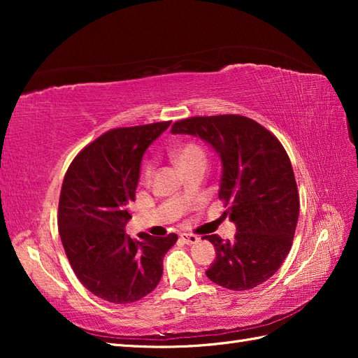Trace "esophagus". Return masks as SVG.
Instances as JSON below:
<instances>
[{
	"label": "esophagus",
	"mask_w": 358,
	"mask_h": 358,
	"mask_svg": "<svg viewBox=\"0 0 358 358\" xmlns=\"http://www.w3.org/2000/svg\"><path fill=\"white\" fill-rule=\"evenodd\" d=\"M181 237V240H183L186 245H196V243L200 241V237H196V235H194V234H181L180 235Z\"/></svg>",
	"instance_id": "esophagus-1"
}]
</instances>
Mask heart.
<instances>
[{
  "label": "heart",
  "mask_w": 358,
  "mask_h": 358,
  "mask_svg": "<svg viewBox=\"0 0 358 358\" xmlns=\"http://www.w3.org/2000/svg\"><path fill=\"white\" fill-rule=\"evenodd\" d=\"M172 158L175 164H177L180 169H183L186 166H191L194 163H206V154H204L203 148L195 143H187L183 144L172 152ZM152 175V164H146L144 167V177L149 178Z\"/></svg>",
  "instance_id": "b5f03b06"
}]
</instances>
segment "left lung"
Returning <instances> with one entry per match:
<instances>
[{
	"label": "left lung",
	"instance_id": "1",
	"mask_svg": "<svg viewBox=\"0 0 358 358\" xmlns=\"http://www.w3.org/2000/svg\"><path fill=\"white\" fill-rule=\"evenodd\" d=\"M173 135L199 136L222 162L218 196L237 227L234 241L206 235L217 257L206 275L232 291H246L271 278L292 246L300 200L286 150L268 129L241 115L194 117L177 121Z\"/></svg>",
	"mask_w": 358,
	"mask_h": 358
}]
</instances>
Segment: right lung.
I'll return each instance as SVG.
<instances>
[{
	"mask_svg": "<svg viewBox=\"0 0 358 358\" xmlns=\"http://www.w3.org/2000/svg\"><path fill=\"white\" fill-rule=\"evenodd\" d=\"M171 121L103 134L73 159L59 195L58 226L75 275L100 299L126 305L154 291L178 237L126 235L144 152Z\"/></svg>",
	"mask_w": 358,
	"mask_h": 358,
	"instance_id": "obj_1",
	"label": "right lung"
}]
</instances>
